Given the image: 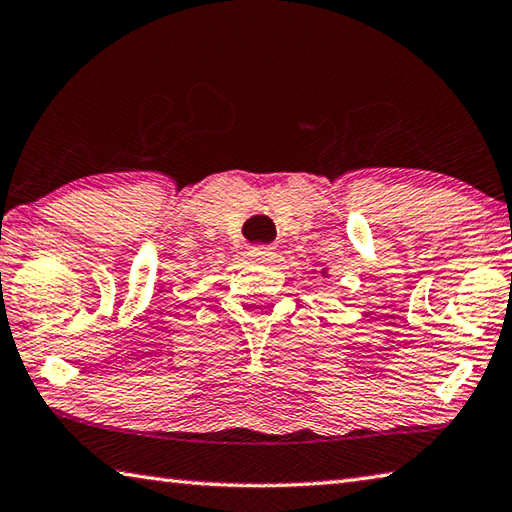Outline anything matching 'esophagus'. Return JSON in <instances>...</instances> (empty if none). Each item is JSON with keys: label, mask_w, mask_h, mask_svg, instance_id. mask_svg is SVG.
<instances>
[{"label": "esophagus", "mask_w": 512, "mask_h": 512, "mask_svg": "<svg viewBox=\"0 0 512 512\" xmlns=\"http://www.w3.org/2000/svg\"><path fill=\"white\" fill-rule=\"evenodd\" d=\"M248 257L253 259L255 264H268L275 259V248H268V246H253L248 250Z\"/></svg>", "instance_id": "1"}]
</instances>
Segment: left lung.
<instances>
[{
	"label": "left lung",
	"mask_w": 512,
	"mask_h": 512,
	"mask_svg": "<svg viewBox=\"0 0 512 512\" xmlns=\"http://www.w3.org/2000/svg\"><path fill=\"white\" fill-rule=\"evenodd\" d=\"M320 273H322V275H324V277H327V271H320Z\"/></svg>",
	"instance_id": "1"
}]
</instances>
